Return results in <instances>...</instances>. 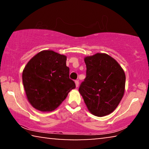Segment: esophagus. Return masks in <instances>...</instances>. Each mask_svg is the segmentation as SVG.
<instances>
[{
  "label": "esophagus",
  "instance_id": "1",
  "mask_svg": "<svg viewBox=\"0 0 149 149\" xmlns=\"http://www.w3.org/2000/svg\"><path fill=\"white\" fill-rule=\"evenodd\" d=\"M75 86H76L77 88L78 87V86H79V80H75Z\"/></svg>",
  "mask_w": 149,
  "mask_h": 149
}]
</instances>
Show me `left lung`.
<instances>
[{
  "instance_id": "8db88e82",
  "label": "left lung",
  "mask_w": 149,
  "mask_h": 149,
  "mask_svg": "<svg viewBox=\"0 0 149 149\" xmlns=\"http://www.w3.org/2000/svg\"><path fill=\"white\" fill-rule=\"evenodd\" d=\"M86 77L79 92L91 114L98 117L110 114L124 96L126 75L115 59L106 53H97L84 58Z\"/></svg>"
}]
</instances>
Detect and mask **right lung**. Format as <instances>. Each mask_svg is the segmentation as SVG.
<instances>
[{"label":"right lung","instance_id":"add662e5","mask_svg":"<svg viewBox=\"0 0 149 149\" xmlns=\"http://www.w3.org/2000/svg\"><path fill=\"white\" fill-rule=\"evenodd\" d=\"M67 57L52 50H43L30 59L23 71L26 96L31 106L41 112H52L75 88L70 79Z\"/></svg>","mask_w":149,"mask_h":149}]
</instances>
